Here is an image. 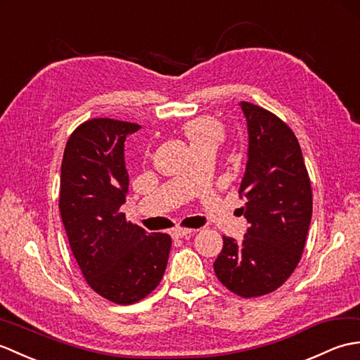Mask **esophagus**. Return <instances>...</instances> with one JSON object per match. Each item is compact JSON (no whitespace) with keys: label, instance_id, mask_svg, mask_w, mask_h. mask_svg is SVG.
Returning <instances> with one entry per match:
<instances>
[{"label":"esophagus","instance_id":"obj_1","mask_svg":"<svg viewBox=\"0 0 360 360\" xmlns=\"http://www.w3.org/2000/svg\"><path fill=\"white\" fill-rule=\"evenodd\" d=\"M195 229H191V228H175L174 231H172V236L175 237V238H183V237H186V236H189V234H193Z\"/></svg>","mask_w":360,"mask_h":360}]
</instances>
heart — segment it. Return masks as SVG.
<instances>
[{"label": "heart", "mask_w": 360, "mask_h": 360, "mask_svg": "<svg viewBox=\"0 0 360 360\" xmlns=\"http://www.w3.org/2000/svg\"><path fill=\"white\" fill-rule=\"evenodd\" d=\"M185 134L193 148L203 146L207 143L217 145L223 137V127L215 118L198 117L185 124Z\"/></svg>", "instance_id": "heart-1"}]
</instances>
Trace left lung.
Segmentation results:
<instances>
[{"instance_id": "8db88e82", "label": "left lung", "mask_w": 360, "mask_h": 360, "mask_svg": "<svg viewBox=\"0 0 360 360\" xmlns=\"http://www.w3.org/2000/svg\"><path fill=\"white\" fill-rule=\"evenodd\" d=\"M248 122V163L238 194L250 223L243 242L223 236L214 262L221 285L240 297L276 291L297 268L313 214V191L291 127L276 114L240 103Z\"/></svg>"}]
</instances>
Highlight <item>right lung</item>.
I'll use <instances>...</instances> for the list:
<instances>
[{"label": "right lung", "mask_w": 360, "mask_h": 360, "mask_svg": "<svg viewBox=\"0 0 360 360\" xmlns=\"http://www.w3.org/2000/svg\"><path fill=\"white\" fill-rule=\"evenodd\" d=\"M137 123L92 118L70 134L61 162L60 214L87 285L118 305L145 299L163 278L172 240L126 220V135Z\"/></svg>", "instance_id": "1"}]
</instances>
